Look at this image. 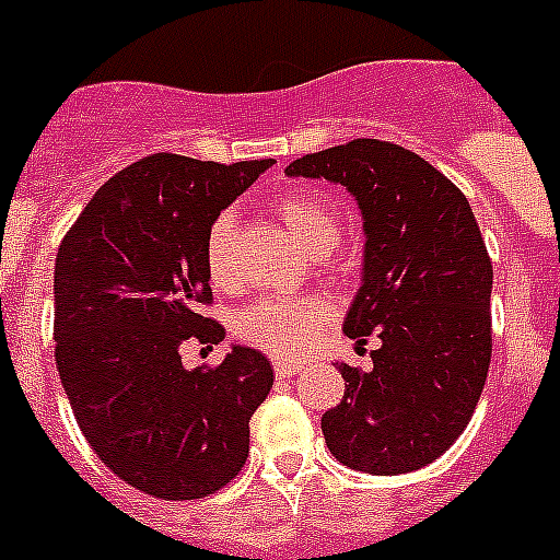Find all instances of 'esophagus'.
Returning <instances> with one entry per match:
<instances>
[{
    "mask_svg": "<svg viewBox=\"0 0 560 560\" xmlns=\"http://www.w3.org/2000/svg\"><path fill=\"white\" fill-rule=\"evenodd\" d=\"M271 364H275V375H280V378H289V375L305 370L303 361H294V359H275Z\"/></svg>",
    "mask_w": 560,
    "mask_h": 560,
    "instance_id": "1",
    "label": "esophagus"
}]
</instances>
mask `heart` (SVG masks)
I'll return each instance as SVG.
<instances>
[{
	"label": "heart",
	"instance_id": "heart-1",
	"mask_svg": "<svg viewBox=\"0 0 560 560\" xmlns=\"http://www.w3.org/2000/svg\"><path fill=\"white\" fill-rule=\"evenodd\" d=\"M277 219L308 255L323 257L339 241V219L328 199L308 190L285 192L275 205ZM205 269L215 289H230L237 280L235 269V219L221 212L205 237ZM328 319L323 296H269L246 305L235 316V334L271 355H300L308 350Z\"/></svg>",
	"mask_w": 560,
	"mask_h": 560
}]
</instances>
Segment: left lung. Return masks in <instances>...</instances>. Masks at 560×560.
Instances as JSON below:
<instances>
[{"instance_id": "1", "label": "left lung", "mask_w": 560, "mask_h": 560, "mask_svg": "<svg viewBox=\"0 0 560 560\" xmlns=\"http://www.w3.org/2000/svg\"><path fill=\"white\" fill-rule=\"evenodd\" d=\"M285 176L341 185L364 226L345 334L381 345L368 373L339 361L345 398L323 415L325 443L355 471H418L468 427L491 364L493 266L468 199L423 156L381 140L305 153Z\"/></svg>"}]
</instances>
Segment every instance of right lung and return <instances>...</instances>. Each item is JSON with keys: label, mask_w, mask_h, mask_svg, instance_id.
<instances>
[{"label": "right lung", "mask_w": 560, "mask_h": 560, "mask_svg": "<svg viewBox=\"0 0 560 560\" xmlns=\"http://www.w3.org/2000/svg\"><path fill=\"white\" fill-rule=\"evenodd\" d=\"M271 160L153 153L92 196L56 257V364L78 427L122 482L160 499L219 491L249 457V418L271 389L260 350L232 345L187 370L182 341H224L205 237Z\"/></svg>", "instance_id": "right-lung-1"}]
</instances>
